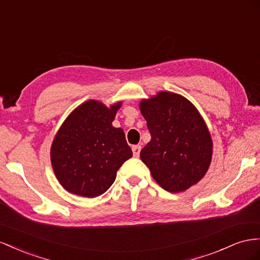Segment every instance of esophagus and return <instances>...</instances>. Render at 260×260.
Wrapping results in <instances>:
<instances>
[{
  "mask_svg": "<svg viewBox=\"0 0 260 260\" xmlns=\"http://www.w3.org/2000/svg\"><path fill=\"white\" fill-rule=\"evenodd\" d=\"M140 151H141V146H140V145H133L132 146V153H133V156H135V157H139Z\"/></svg>",
  "mask_w": 260,
  "mask_h": 260,
  "instance_id": "1",
  "label": "esophagus"
}]
</instances>
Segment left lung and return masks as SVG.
I'll use <instances>...</instances> for the list:
<instances>
[{
    "instance_id": "1",
    "label": "left lung",
    "mask_w": 260,
    "mask_h": 260,
    "mask_svg": "<svg viewBox=\"0 0 260 260\" xmlns=\"http://www.w3.org/2000/svg\"><path fill=\"white\" fill-rule=\"evenodd\" d=\"M151 141L140 153L152 177L170 192L185 191L205 176L212 158L207 124L187 98L159 92L140 103Z\"/></svg>"
}]
</instances>
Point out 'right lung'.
<instances>
[{
  "label": "right lung",
  "instance_id": "obj_1",
  "mask_svg": "<svg viewBox=\"0 0 260 260\" xmlns=\"http://www.w3.org/2000/svg\"><path fill=\"white\" fill-rule=\"evenodd\" d=\"M121 102L108 108L87 101L62 123L51 145L55 176L69 192L94 198L114 184L117 171L132 156L121 128L113 127Z\"/></svg>",
  "mask_w": 260,
  "mask_h": 260
}]
</instances>
